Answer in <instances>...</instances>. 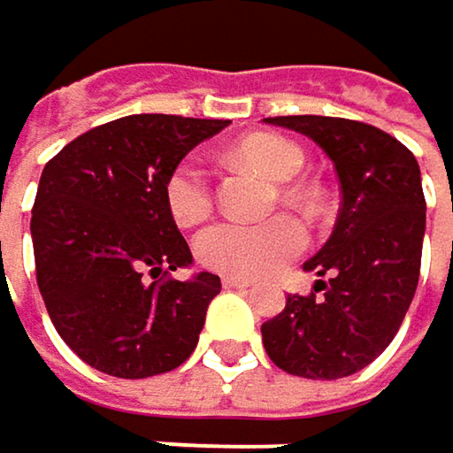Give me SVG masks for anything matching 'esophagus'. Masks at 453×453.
Instances as JSON below:
<instances>
[{"instance_id":"esophagus-1","label":"esophagus","mask_w":453,"mask_h":453,"mask_svg":"<svg viewBox=\"0 0 453 453\" xmlns=\"http://www.w3.org/2000/svg\"><path fill=\"white\" fill-rule=\"evenodd\" d=\"M223 285L233 288V290H246V288H251V280H243V277H223Z\"/></svg>"}]
</instances>
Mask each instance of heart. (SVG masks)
Instances as JSON below:
<instances>
[{
	"label": "heart",
	"instance_id": "heart-1",
	"mask_svg": "<svg viewBox=\"0 0 453 453\" xmlns=\"http://www.w3.org/2000/svg\"><path fill=\"white\" fill-rule=\"evenodd\" d=\"M235 157L259 168L269 179H293L303 165V152L277 134H251L233 147ZM293 196V194H288ZM163 199L179 226H196L212 212V179L196 157H181L165 176ZM306 227L290 215L267 223L220 220L204 227L194 241L196 262L226 277H265L303 254Z\"/></svg>",
	"mask_w": 453,
	"mask_h": 453
}]
</instances>
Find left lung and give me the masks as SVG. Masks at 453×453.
<instances>
[{
    "label": "left lung",
    "instance_id": "obj_1",
    "mask_svg": "<svg viewBox=\"0 0 453 453\" xmlns=\"http://www.w3.org/2000/svg\"><path fill=\"white\" fill-rule=\"evenodd\" d=\"M306 134L334 165L340 215L324 249L303 267L319 277L309 296H288L262 324L269 360L303 379H342L389 348L412 303L426 196L415 155L387 132L334 116H269Z\"/></svg>",
    "mask_w": 453,
    "mask_h": 453
}]
</instances>
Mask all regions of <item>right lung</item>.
Returning a JSON list of instances; mask_svg holds the SVG:
<instances>
[{
    "mask_svg": "<svg viewBox=\"0 0 453 453\" xmlns=\"http://www.w3.org/2000/svg\"><path fill=\"white\" fill-rule=\"evenodd\" d=\"M226 124L124 116L72 140L41 173L30 218L38 290L59 337L108 376L168 373L196 348L220 277H171L191 265V251L163 184L194 144Z\"/></svg>",
    "mask_w": 453,
    "mask_h": 453,
    "instance_id": "right-lung-1",
    "label": "right lung"
}]
</instances>
